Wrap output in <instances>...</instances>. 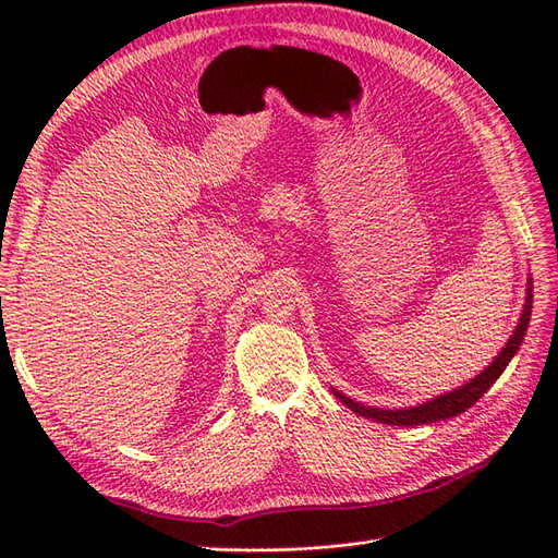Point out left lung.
Here are the masks:
<instances>
[{"mask_svg":"<svg viewBox=\"0 0 558 558\" xmlns=\"http://www.w3.org/2000/svg\"><path fill=\"white\" fill-rule=\"evenodd\" d=\"M533 286L529 279V293H526V305H523L519 324L512 332V337L508 340V344L502 347V351L494 359V363L484 367V373H480L475 379H470L465 386L453 388V391L437 396L424 404H416V408H408V410H379V408H369V404H361L356 400H351L347 396H342L340 391H335V396L340 398L351 412H356L365 418L379 421V424H388V426H421V424H435V421H445L451 418L456 414H461L465 410H470L488 388L494 386V381L502 375V369L508 367V363L514 359V353L519 351L523 335H526L529 320H531V310H533Z\"/></svg>","mask_w":558,"mask_h":558,"instance_id":"left-lung-1","label":"left lung"}]
</instances>
